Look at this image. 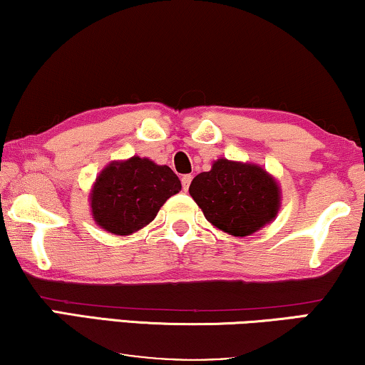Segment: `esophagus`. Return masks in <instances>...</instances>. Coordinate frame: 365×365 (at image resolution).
Returning a JSON list of instances; mask_svg holds the SVG:
<instances>
[{
	"instance_id": "esophagus-1",
	"label": "esophagus",
	"mask_w": 365,
	"mask_h": 365,
	"mask_svg": "<svg viewBox=\"0 0 365 365\" xmlns=\"http://www.w3.org/2000/svg\"><path fill=\"white\" fill-rule=\"evenodd\" d=\"M191 181H192L191 174H184V176L181 178V182H182V189H184V191H187L189 186H191Z\"/></svg>"
}]
</instances>
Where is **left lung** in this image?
I'll return each mask as SVG.
<instances>
[{
  "label": "left lung",
  "instance_id": "8db88e82",
  "mask_svg": "<svg viewBox=\"0 0 365 365\" xmlns=\"http://www.w3.org/2000/svg\"><path fill=\"white\" fill-rule=\"evenodd\" d=\"M197 206L214 226L232 236H249L279 211V187L262 168L219 159L189 186Z\"/></svg>",
  "mask_w": 365,
  "mask_h": 365
}]
</instances>
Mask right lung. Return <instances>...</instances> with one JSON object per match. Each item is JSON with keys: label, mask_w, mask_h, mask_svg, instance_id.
Masks as SVG:
<instances>
[{"label": "right lung", "mask_w": 365, "mask_h": 365, "mask_svg": "<svg viewBox=\"0 0 365 365\" xmlns=\"http://www.w3.org/2000/svg\"><path fill=\"white\" fill-rule=\"evenodd\" d=\"M181 191L171 168L134 156L103 169L91 192L94 221L106 231L128 236L156 217L159 207Z\"/></svg>", "instance_id": "right-lung-1"}]
</instances>
